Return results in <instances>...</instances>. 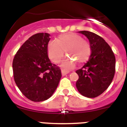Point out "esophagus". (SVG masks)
<instances>
[{"instance_id":"esophagus-1","label":"esophagus","mask_w":127,"mask_h":127,"mask_svg":"<svg viewBox=\"0 0 127 127\" xmlns=\"http://www.w3.org/2000/svg\"><path fill=\"white\" fill-rule=\"evenodd\" d=\"M61 73H62V76H64L66 75V74L68 73V72L65 71V70H63L61 71Z\"/></svg>"}]
</instances>
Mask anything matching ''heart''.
I'll list each match as a JSON object with an SVG mask.
<instances>
[{
	"label": "heart",
	"instance_id": "heart-1",
	"mask_svg": "<svg viewBox=\"0 0 127 127\" xmlns=\"http://www.w3.org/2000/svg\"><path fill=\"white\" fill-rule=\"evenodd\" d=\"M64 51L78 63H84L89 59L91 55L90 45L80 35L68 33L60 35L56 41H52L47 45L49 58L54 63H59L64 55ZM75 62L66 59L62 63L61 68L65 70L73 68Z\"/></svg>",
	"mask_w": 127,
	"mask_h": 127
}]
</instances>
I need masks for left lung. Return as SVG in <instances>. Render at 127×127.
Instances as JSON below:
<instances>
[{
	"instance_id": "left-lung-1",
	"label": "left lung",
	"mask_w": 127,
	"mask_h": 127,
	"mask_svg": "<svg viewBox=\"0 0 127 127\" xmlns=\"http://www.w3.org/2000/svg\"><path fill=\"white\" fill-rule=\"evenodd\" d=\"M79 33L88 39L92 54L83 67L76 71L79 76L76 86L80 94L93 98L101 94L111 83L115 72V57L101 37L88 31Z\"/></svg>"
}]
</instances>
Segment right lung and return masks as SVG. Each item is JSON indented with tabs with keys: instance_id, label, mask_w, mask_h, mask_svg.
Wrapping results in <instances>:
<instances>
[{
	"instance_id": "obj_1",
	"label": "right lung",
	"mask_w": 127,
	"mask_h": 127,
	"mask_svg": "<svg viewBox=\"0 0 127 127\" xmlns=\"http://www.w3.org/2000/svg\"><path fill=\"white\" fill-rule=\"evenodd\" d=\"M50 34L33 35L21 46L12 63L14 78L27 98L35 102L47 100L53 94L61 78V72L48 57Z\"/></svg>"
}]
</instances>
